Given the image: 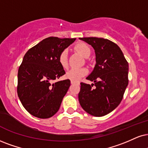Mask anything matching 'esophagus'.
<instances>
[{
  "label": "esophagus",
  "mask_w": 148,
  "mask_h": 148,
  "mask_svg": "<svg viewBox=\"0 0 148 148\" xmlns=\"http://www.w3.org/2000/svg\"><path fill=\"white\" fill-rule=\"evenodd\" d=\"M71 84H78L77 82H73V81H71Z\"/></svg>",
  "instance_id": "obj_1"
}]
</instances>
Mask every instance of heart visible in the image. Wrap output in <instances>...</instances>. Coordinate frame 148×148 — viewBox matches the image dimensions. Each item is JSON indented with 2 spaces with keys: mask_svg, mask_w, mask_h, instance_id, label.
Segmentation results:
<instances>
[{
  "mask_svg": "<svg viewBox=\"0 0 148 148\" xmlns=\"http://www.w3.org/2000/svg\"><path fill=\"white\" fill-rule=\"evenodd\" d=\"M75 49L82 54L84 57L88 58L90 56L91 49L87 44L84 42H79L75 46ZM69 51L67 49H64L60 53L58 56V62L64 69H66L69 65L68 61ZM88 71L86 68H73L69 70L66 74V77L71 81L78 82L85 75L88 74Z\"/></svg>",
  "mask_w": 148,
  "mask_h": 148,
  "instance_id": "1",
  "label": "heart"
}]
</instances>
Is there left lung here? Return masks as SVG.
Listing matches in <instances>:
<instances>
[{
  "label": "left lung",
  "mask_w": 148,
  "mask_h": 148,
  "mask_svg": "<svg viewBox=\"0 0 148 148\" xmlns=\"http://www.w3.org/2000/svg\"><path fill=\"white\" fill-rule=\"evenodd\" d=\"M91 45L96 64L86 77L94 84L80 83V105L95 116L106 115L121 103L128 84V63L117 45L102 38H80ZM94 88H93V86Z\"/></svg>",
  "instance_id": "left-lung-1"
}]
</instances>
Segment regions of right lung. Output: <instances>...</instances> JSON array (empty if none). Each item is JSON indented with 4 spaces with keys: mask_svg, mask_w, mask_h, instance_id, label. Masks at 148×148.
<instances>
[{
    "mask_svg": "<svg viewBox=\"0 0 148 148\" xmlns=\"http://www.w3.org/2000/svg\"><path fill=\"white\" fill-rule=\"evenodd\" d=\"M75 40V38L49 37L25 53L18 69L17 92L22 104L32 115L47 119L59 110L71 81L53 82L65 74L58 56Z\"/></svg>",
    "mask_w": 148,
    "mask_h": 148,
    "instance_id": "right-lung-1",
    "label": "right lung"
}]
</instances>
